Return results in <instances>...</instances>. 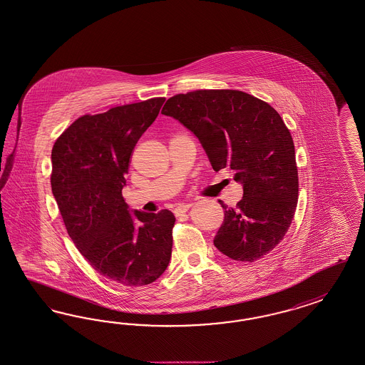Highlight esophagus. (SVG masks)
Returning a JSON list of instances; mask_svg holds the SVG:
<instances>
[{
	"label": "esophagus",
	"instance_id": "1",
	"mask_svg": "<svg viewBox=\"0 0 365 365\" xmlns=\"http://www.w3.org/2000/svg\"><path fill=\"white\" fill-rule=\"evenodd\" d=\"M191 206H192V203H179V205L176 206L174 213H175L176 215H182V214L186 213Z\"/></svg>",
	"mask_w": 365,
	"mask_h": 365
}]
</instances>
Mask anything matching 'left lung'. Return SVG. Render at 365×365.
Returning a JSON list of instances; mask_svg holds the SVG:
<instances>
[{
  "label": "left lung",
  "instance_id": "left-lung-1",
  "mask_svg": "<svg viewBox=\"0 0 365 365\" xmlns=\"http://www.w3.org/2000/svg\"><path fill=\"white\" fill-rule=\"evenodd\" d=\"M200 138L214 171L235 173L244 187L236 207L221 203L225 220L214 245L252 263L272 251L292 222L298 167L289 128L264 101L240 90H195L168 98L162 109Z\"/></svg>",
  "mask_w": 365,
  "mask_h": 365
}]
</instances>
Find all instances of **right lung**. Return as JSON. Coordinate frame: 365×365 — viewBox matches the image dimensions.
Wrapping results in <instances>:
<instances>
[{
  "label": "right lung",
  "mask_w": 365,
  "mask_h": 365,
  "mask_svg": "<svg viewBox=\"0 0 365 365\" xmlns=\"http://www.w3.org/2000/svg\"><path fill=\"white\" fill-rule=\"evenodd\" d=\"M165 98L85 114L56 138L51 189L68 236L102 277L123 286L155 282L173 252L175 215L129 213L123 197L130 158Z\"/></svg>",
  "instance_id": "right-lung-1"
}]
</instances>
